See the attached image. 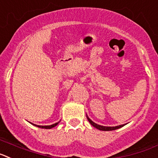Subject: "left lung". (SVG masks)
Returning a JSON list of instances; mask_svg holds the SVG:
<instances>
[{
    "label": "left lung",
    "instance_id": "8db88e82",
    "mask_svg": "<svg viewBox=\"0 0 158 158\" xmlns=\"http://www.w3.org/2000/svg\"><path fill=\"white\" fill-rule=\"evenodd\" d=\"M87 115V120L89 121V123H90V124L92 125L93 127H95L96 129H98V130H103V131H110V130H117V129H119L121 128V127H124L125 124L123 125H119V126H116V127H104V126H101V125H98V124H96L95 123H94L91 119L89 118V117Z\"/></svg>",
    "mask_w": 158,
    "mask_h": 158
}]
</instances>
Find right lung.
<instances>
[{
    "mask_svg": "<svg viewBox=\"0 0 158 158\" xmlns=\"http://www.w3.org/2000/svg\"><path fill=\"white\" fill-rule=\"evenodd\" d=\"M60 123V122H59ZM59 123H55V124H52V125H50V126H38V125H35V124H32V123H31V124L34 125V126H35V127H39V128H42V129H52L53 128V127H55L56 126H57V125L59 124Z\"/></svg>",
    "mask_w": 158,
    "mask_h": 158,
    "instance_id": "add662e5",
    "label": "right lung"
}]
</instances>
